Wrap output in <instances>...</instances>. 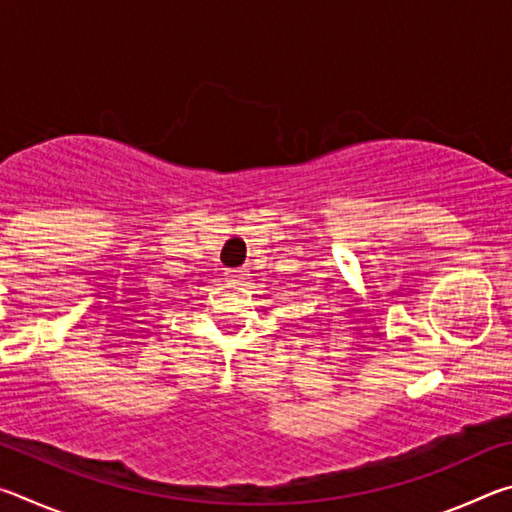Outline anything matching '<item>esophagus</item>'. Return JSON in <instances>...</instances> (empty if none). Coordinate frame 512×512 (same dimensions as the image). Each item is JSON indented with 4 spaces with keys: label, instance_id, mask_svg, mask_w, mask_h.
I'll return each instance as SVG.
<instances>
[{
    "label": "esophagus",
    "instance_id": "1",
    "mask_svg": "<svg viewBox=\"0 0 512 512\" xmlns=\"http://www.w3.org/2000/svg\"><path fill=\"white\" fill-rule=\"evenodd\" d=\"M246 275H248L246 268H228V271H225V277H230V280L235 282H241Z\"/></svg>",
    "mask_w": 512,
    "mask_h": 512
}]
</instances>
